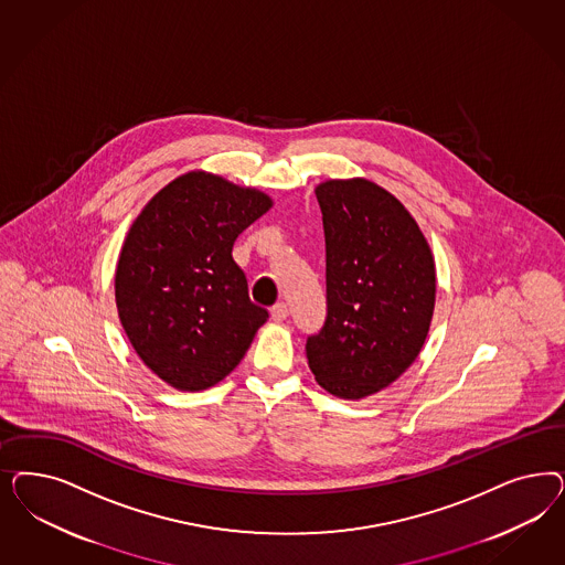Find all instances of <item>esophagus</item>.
Wrapping results in <instances>:
<instances>
[{
    "mask_svg": "<svg viewBox=\"0 0 565 565\" xmlns=\"http://www.w3.org/2000/svg\"><path fill=\"white\" fill-rule=\"evenodd\" d=\"M270 316H273L274 322H282V320H287V316H289V306H287V303H276V306H273V310H270Z\"/></svg>",
    "mask_w": 565,
    "mask_h": 565,
    "instance_id": "34e87169",
    "label": "esophagus"
}]
</instances>
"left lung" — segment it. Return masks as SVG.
I'll return each instance as SVG.
<instances>
[{
  "label": "left lung",
  "instance_id": "obj_1",
  "mask_svg": "<svg viewBox=\"0 0 565 565\" xmlns=\"http://www.w3.org/2000/svg\"><path fill=\"white\" fill-rule=\"evenodd\" d=\"M327 238V320L308 337L318 384L362 399L416 362L435 311V259L416 220L365 179L316 189Z\"/></svg>",
  "mask_w": 565,
  "mask_h": 565
}]
</instances>
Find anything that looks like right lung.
<instances>
[{
    "label": "right lung",
    "mask_w": 565,
    "mask_h": 565,
    "mask_svg": "<svg viewBox=\"0 0 565 565\" xmlns=\"http://www.w3.org/2000/svg\"><path fill=\"white\" fill-rule=\"evenodd\" d=\"M270 205L255 189L189 172L132 222L116 266V308L137 355L170 386L220 383L268 320L249 299L233 245Z\"/></svg>",
    "instance_id": "right-lung-1"
}]
</instances>
